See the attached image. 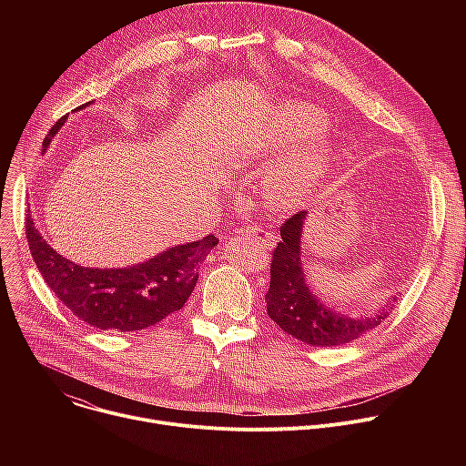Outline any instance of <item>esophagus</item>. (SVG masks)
<instances>
[{
  "label": "esophagus",
  "mask_w": 466,
  "mask_h": 466,
  "mask_svg": "<svg viewBox=\"0 0 466 466\" xmlns=\"http://www.w3.org/2000/svg\"><path fill=\"white\" fill-rule=\"evenodd\" d=\"M243 232H247L248 238H252L256 243H259V245L265 247V248H269V247L275 245V236H273V232H268L265 228H259V227H256V225H248V227H245Z\"/></svg>",
  "instance_id": "34e87169"
}]
</instances>
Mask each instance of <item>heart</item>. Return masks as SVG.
I'll list each match as a JSON object with an SVG mask.
<instances>
[{"instance_id": "obj_1", "label": "heart", "mask_w": 466, "mask_h": 466, "mask_svg": "<svg viewBox=\"0 0 466 466\" xmlns=\"http://www.w3.org/2000/svg\"><path fill=\"white\" fill-rule=\"evenodd\" d=\"M322 125L324 119L319 116V112L308 106L289 105L280 108V112L273 117L269 135L265 138L271 146H286L311 135V132L322 128ZM328 166L329 153L326 147H297L271 167L268 178L269 191L282 205H299L322 178Z\"/></svg>"}]
</instances>
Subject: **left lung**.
I'll return each instance as SVG.
<instances>
[{
  "label": "left lung",
  "mask_w": 466,
  "mask_h": 466,
  "mask_svg": "<svg viewBox=\"0 0 466 466\" xmlns=\"http://www.w3.org/2000/svg\"><path fill=\"white\" fill-rule=\"evenodd\" d=\"M308 210L297 212L280 227V243L273 250L271 284L265 295L269 317L288 334L311 347H339L361 338L390 315L392 304L361 317L329 309L311 291L302 265L300 238ZM392 302L396 297L390 299Z\"/></svg>",
  "instance_id": "1"
}]
</instances>
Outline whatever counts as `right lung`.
<instances>
[{
  "instance_id": "add662e5",
  "label": "right lung",
  "mask_w": 466,
  "mask_h": 466,
  "mask_svg": "<svg viewBox=\"0 0 466 466\" xmlns=\"http://www.w3.org/2000/svg\"><path fill=\"white\" fill-rule=\"evenodd\" d=\"M66 117L68 116L53 125L42 144V153ZM25 234L36 268L55 297L77 319L112 331L144 329L178 311L197 284L198 263L219 243L216 236L208 234L128 268L92 269L58 254L42 238L31 214H27Z\"/></svg>"
}]
</instances>
